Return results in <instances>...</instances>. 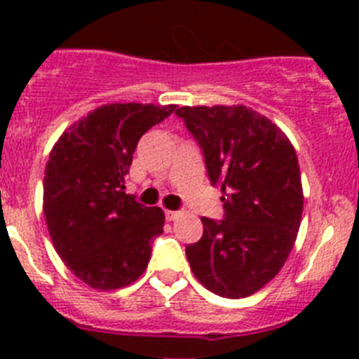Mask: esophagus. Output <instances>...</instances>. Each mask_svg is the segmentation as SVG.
<instances>
[{
	"label": "esophagus",
	"instance_id": "esophagus-1",
	"mask_svg": "<svg viewBox=\"0 0 359 359\" xmlns=\"http://www.w3.org/2000/svg\"><path fill=\"white\" fill-rule=\"evenodd\" d=\"M180 215H182V212L180 210H165V217L169 219V221H176Z\"/></svg>",
	"mask_w": 359,
	"mask_h": 359
}]
</instances>
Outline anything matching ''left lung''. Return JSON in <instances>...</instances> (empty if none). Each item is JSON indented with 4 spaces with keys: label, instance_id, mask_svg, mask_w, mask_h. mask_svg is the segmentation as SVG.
Here are the masks:
<instances>
[{
    "label": "left lung",
    "instance_id": "8db88e82",
    "mask_svg": "<svg viewBox=\"0 0 359 359\" xmlns=\"http://www.w3.org/2000/svg\"><path fill=\"white\" fill-rule=\"evenodd\" d=\"M176 115L223 192L224 219L201 217L203 237L185 248L190 268L219 297H250L280 271L297 239L304 210L297 152L246 106H185Z\"/></svg>",
    "mask_w": 359,
    "mask_h": 359
}]
</instances>
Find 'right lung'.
<instances>
[{
    "label": "right lung",
    "mask_w": 359,
    "mask_h": 359,
    "mask_svg": "<svg viewBox=\"0 0 359 359\" xmlns=\"http://www.w3.org/2000/svg\"><path fill=\"white\" fill-rule=\"evenodd\" d=\"M176 106L107 104L57 140L44 169L43 208L57 253L93 290H118L145 271L165 215L126 194L138 140Z\"/></svg>",
    "instance_id": "add662e5"
}]
</instances>
